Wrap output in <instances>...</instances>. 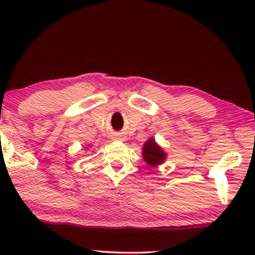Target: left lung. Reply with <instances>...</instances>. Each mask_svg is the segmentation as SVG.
Wrapping results in <instances>:
<instances>
[{"label": "left lung", "instance_id": "obj_1", "mask_svg": "<svg viewBox=\"0 0 255 255\" xmlns=\"http://www.w3.org/2000/svg\"><path fill=\"white\" fill-rule=\"evenodd\" d=\"M142 158L149 167H156L166 161L167 154L161 146L152 137L142 145Z\"/></svg>", "mask_w": 255, "mask_h": 255}]
</instances>
